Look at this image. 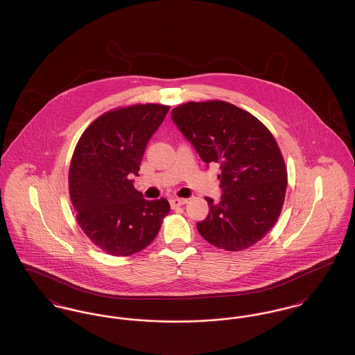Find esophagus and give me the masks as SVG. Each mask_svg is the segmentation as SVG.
Segmentation results:
<instances>
[{
	"mask_svg": "<svg viewBox=\"0 0 355 355\" xmlns=\"http://www.w3.org/2000/svg\"><path fill=\"white\" fill-rule=\"evenodd\" d=\"M185 203H187V200H184V198H173L170 201L171 207H180V206H184Z\"/></svg>",
	"mask_w": 355,
	"mask_h": 355,
	"instance_id": "obj_1",
	"label": "esophagus"
}]
</instances>
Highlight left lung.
I'll use <instances>...</instances> for the list:
<instances>
[{
	"instance_id": "8db88e82",
	"label": "left lung",
	"mask_w": 355,
	"mask_h": 355,
	"mask_svg": "<svg viewBox=\"0 0 355 355\" xmlns=\"http://www.w3.org/2000/svg\"><path fill=\"white\" fill-rule=\"evenodd\" d=\"M171 119L203 162L220 165V202L205 197L209 214L197 223L216 248L239 252L270 232L285 201L287 171L269 129L229 102H187Z\"/></svg>"
}]
</instances>
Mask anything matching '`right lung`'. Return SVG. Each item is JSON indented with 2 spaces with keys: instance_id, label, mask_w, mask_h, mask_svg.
Returning a JSON list of instances; mask_svg holds the SVG:
<instances>
[{
  "instance_id": "right-lung-1",
  "label": "right lung",
  "mask_w": 355,
  "mask_h": 355,
  "mask_svg": "<svg viewBox=\"0 0 355 355\" xmlns=\"http://www.w3.org/2000/svg\"><path fill=\"white\" fill-rule=\"evenodd\" d=\"M170 106L146 103L107 112L90 123L73 153L69 193L89 239L110 255H132L158 234L166 198L148 201L133 175Z\"/></svg>"
}]
</instances>
